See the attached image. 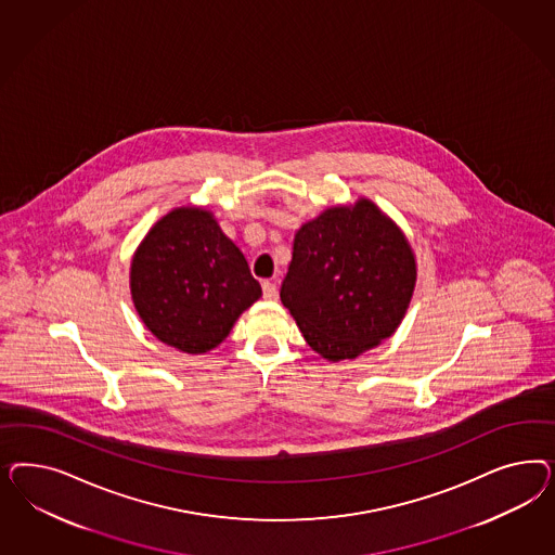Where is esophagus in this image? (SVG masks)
<instances>
[{
	"mask_svg": "<svg viewBox=\"0 0 555 555\" xmlns=\"http://www.w3.org/2000/svg\"><path fill=\"white\" fill-rule=\"evenodd\" d=\"M262 295H264V299L274 301V299L279 297V288H276V283H274V281H264V283H262Z\"/></svg>",
	"mask_w": 555,
	"mask_h": 555,
	"instance_id": "34e87169",
	"label": "esophagus"
}]
</instances>
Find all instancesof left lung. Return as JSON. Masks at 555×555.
Masks as SVG:
<instances>
[{
    "instance_id": "obj_1",
    "label": "left lung",
    "mask_w": 555,
    "mask_h": 555,
    "mask_svg": "<svg viewBox=\"0 0 555 555\" xmlns=\"http://www.w3.org/2000/svg\"><path fill=\"white\" fill-rule=\"evenodd\" d=\"M415 279L413 250L401 230L374 203L362 199L301 225L281 301L305 341L339 362L392 336Z\"/></svg>"
}]
</instances>
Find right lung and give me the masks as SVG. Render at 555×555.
<instances>
[{"instance_id":"1","label":"right lung","mask_w":555,"mask_h":555,"mask_svg":"<svg viewBox=\"0 0 555 555\" xmlns=\"http://www.w3.org/2000/svg\"><path fill=\"white\" fill-rule=\"evenodd\" d=\"M130 286L152 334L186 353L214 350L262 295L244 254L195 207L156 221L135 250Z\"/></svg>"}]
</instances>
